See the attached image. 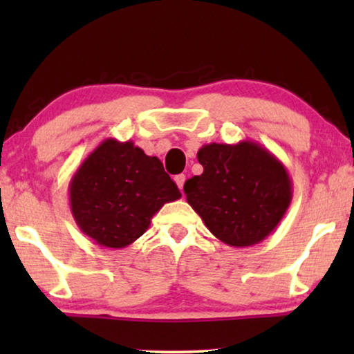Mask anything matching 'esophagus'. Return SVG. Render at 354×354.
I'll return each instance as SVG.
<instances>
[{
  "label": "esophagus",
  "instance_id": "1",
  "mask_svg": "<svg viewBox=\"0 0 354 354\" xmlns=\"http://www.w3.org/2000/svg\"><path fill=\"white\" fill-rule=\"evenodd\" d=\"M174 180H176V183H177V187H178V190H183V183H185V180H187V177L183 176V174H178V176H176L174 177Z\"/></svg>",
  "mask_w": 354,
  "mask_h": 354
}]
</instances>
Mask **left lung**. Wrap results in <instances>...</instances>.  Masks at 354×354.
I'll use <instances>...</instances> for the list:
<instances>
[{
	"instance_id": "8db88e82",
	"label": "left lung",
	"mask_w": 354,
	"mask_h": 354,
	"mask_svg": "<svg viewBox=\"0 0 354 354\" xmlns=\"http://www.w3.org/2000/svg\"><path fill=\"white\" fill-rule=\"evenodd\" d=\"M196 158L203 174L188 178L183 192L211 234L235 248L272 234L293 198L282 161L251 140L203 145Z\"/></svg>"
}]
</instances>
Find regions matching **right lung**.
<instances>
[{"instance_id": "add662e5", "label": "right lung", "mask_w": 354, "mask_h": 354, "mask_svg": "<svg viewBox=\"0 0 354 354\" xmlns=\"http://www.w3.org/2000/svg\"><path fill=\"white\" fill-rule=\"evenodd\" d=\"M156 156L133 142L106 138L80 164L69 183V205L79 229L106 248L140 239L153 216L180 198Z\"/></svg>"}]
</instances>
